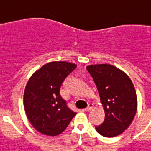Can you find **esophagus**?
Listing matches in <instances>:
<instances>
[{
    "mask_svg": "<svg viewBox=\"0 0 151 151\" xmlns=\"http://www.w3.org/2000/svg\"><path fill=\"white\" fill-rule=\"evenodd\" d=\"M93 108H94V105H93V104H91V103H90V104H89V105H88V107H87L86 109H85V111H91V110L93 109Z\"/></svg>",
    "mask_w": 151,
    "mask_h": 151,
    "instance_id": "esophagus-1",
    "label": "esophagus"
}]
</instances>
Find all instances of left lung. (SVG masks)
Returning <instances> with one entry per match:
<instances>
[{
  "label": "left lung",
  "mask_w": 151,
  "mask_h": 151,
  "mask_svg": "<svg viewBox=\"0 0 151 151\" xmlns=\"http://www.w3.org/2000/svg\"><path fill=\"white\" fill-rule=\"evenodd\" d=\"M99 91L105 116L95 127L105 137L119 135L133 121L137 109L135 88L127 73L111 64L90 65L86 67Z\"/></svg>",
  "instance_id": "obj_1"
}]
</instances>
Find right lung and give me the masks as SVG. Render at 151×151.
<instances>
[{
    "label": "right lung",
    "mask_w": 151,
    "mask_h": 151,
    "mask_svg": "<svg viewBox=\"0 0 151 151\" xmlns=\"http://www.w3.org/2000/svg\"><path fill=\"white\" fill-rule=\"evenodd\" d=\"M77 67L65 61L50 62L33 73L24 92V108L32 127L47 136L63 133L76 112L60 94L63 81Z\"/></svg>",
    "instance_id": "1"
}]
</instances>
